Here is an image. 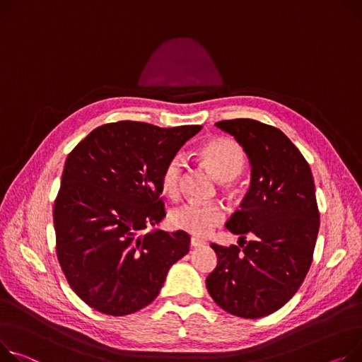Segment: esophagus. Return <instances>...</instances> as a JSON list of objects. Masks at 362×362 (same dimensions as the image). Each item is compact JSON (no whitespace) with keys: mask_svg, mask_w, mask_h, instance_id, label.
Wrapping results in <instances>:
<instances>
[{"mask_svg":"<svg viewBox=\"0 0 362 362\" xmlns=\"http://www.w3.org/2000/svg\"><path fill=\"white\" fill-rule=\"evenodd\" d=\"M204 245H205L204 240H201V238H198V237H192V238H190V246H192V247H201V246H204Z\"/></svg>","mask_w":362,"mask_h":362,"instance_id":"1","label":"esophagus"}]
</instances>
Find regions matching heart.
I'll return each mask as SVG.
<instances>
[{
  "label": "heart",
  "mask_w": 362,
  "mask_h": 362,
  "mask_svg": "<svg viewBox=\"0 0 362 362\" xmlns=\"http://www.w3.org/2000/svg\"><path fill=\"white\" fill-rule=\"evenodd\" d=\"M199 156L221 180H233L242 173L246 157L238 144L226 136H218L204 144ZM185 173V157L175 154L167 160L161 172V187L168 198H177L182 190ZM226 220V211L220 204L186 202L175 208L170 214V223L175 228L197 237L209 235Z\"/></svg>",
  "instance_id": "1"
}]
</instances>
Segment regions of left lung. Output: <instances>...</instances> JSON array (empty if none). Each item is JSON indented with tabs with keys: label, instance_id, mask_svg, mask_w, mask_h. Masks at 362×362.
<instances>
[{
	"label": "left lung",
	"instance_id": "obj_1",
	"mask_svg": "<svg viewBox=\"0 0 362 362\" xmlns=\"http://www.w3.org/2000/svg\"><path fill=\"white\" fill-rule=\"evenodd\" d=\"M215 125L246 151L252 183L242 209L227 223L243 249L211 245L218 263L205 279L206 290L230 315L259 319L290 301L311 267L320 226L315 180L307 160L278 128L243 117Z\"/></svg>",
	"mask_w": 362,
	"mask_h": 362
}]
</instances>
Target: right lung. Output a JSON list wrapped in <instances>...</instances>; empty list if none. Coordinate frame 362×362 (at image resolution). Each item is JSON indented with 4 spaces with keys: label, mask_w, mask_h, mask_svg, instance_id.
<instances>
[{
    "label": "right lung",
    "mask_w": 362,
    "mask_h": 362,
    "mask_svg": "<svg viewBox=\"0 0 362 362\" xmlns=\"http://www.w3.org/2000/svg\"><path fill=\"white\" fill-rule=\"evenodd\" d=\"M201 128L119 120L91 131L68 154L54 205L55 249L88 307L109 316L144 308L189 252L186 231H142L165 216L164 164Z\"/></svg>",
    "instance_id": "obj_1"
}]
</instances>
